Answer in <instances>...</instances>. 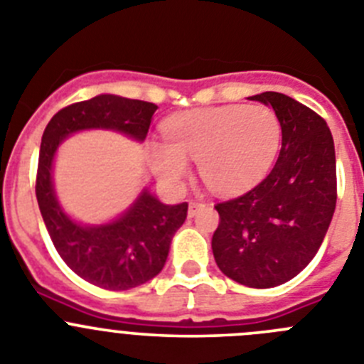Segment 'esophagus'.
<instances>
[{"label":"esophagus","mask_w":364,"mask_h":364,"mask_svg":"<svg viewBox=\"0 0 364 364\" xmlns=\"http://www.w3.org/2000/svg\"><path fill=\"white\" fill-rule=\"evenodd\" d=\"M202 205H204V204H202V202H197V200L189 202V208H188V215H189V217H195V215L198 213V210H200Z\"/></svg>","instance_id":"esophagus-1"}]
</instances>
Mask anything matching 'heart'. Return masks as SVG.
<instances>
[{
	"mask_svg": "<svg viewBox=\"0 0 364 364\" xmlns=\"http://www.w3.org/2000/svg\"><path fill=\"white\" fill-rule=\"evenodd\" d=\"M166 144L149 147L154 173L178 186L198 162L204 184L218 195H239L268 175L282 142V125L268 105H222L167 118Z\"/></svg>",
	"mask_w": 364,
	"mask_h": 364,
	"instance_id": "obj_1",
	"label": "heart"
}]
</instances>
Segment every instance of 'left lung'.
Segmentation results:
<instances>
[{
	"instance_id": "left-lung-1",
	"label": "left lung",
	"mask_w": 364,
	"mask_h": 364,
	"mask_svg": "<svg viewBox=\"0 0 364 364\" xmlns=\"http://www.w3.org/2000/svg\"><path fill=\"white\" fill-rule=\"evenodd\" d=\"M277 112L282 147L272 173L242 197L215 205V262L250 288L294 279L319 252L337 200L336 147L326 122L281 92L250 96Z\"/></svg>"
}]
</instances>
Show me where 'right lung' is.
<instances>
[{"instance_id": "obj_1", "label": "right lung", "mask_w": 364, "mask_h": 364, "mask_svg": "<svg viewBox=\"0 0 364 364\" xmlns=\"http://www.w3.org/2000/svg\"><path fill=\"white\" fill-rule=\"evenodd\" d=\"M156 105L117 95H98L58 111L41 136L36 198L54 247L76 275L105 290H131L162 272L176 230L188 217V202L164 204L147 188L114 220L82 224L58 202L54 156L78 131H117L144 142Z\"/></svg>"}]
</instances>
